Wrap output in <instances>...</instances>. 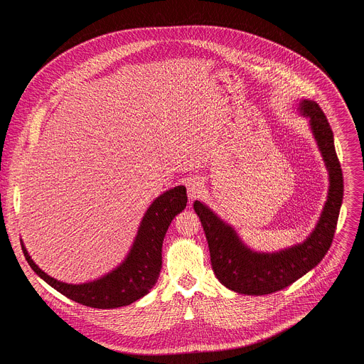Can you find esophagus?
<instances>
[{"instance_id": "1", "label": "esophagus", "mask_w": 364, "mask_h": 364, "mask_svg": "<svg viewBox=\"0 0 364 364\" xmlns=\"http://www.w3.org/2000/svg\"><path fill=\"white\" fill-rule=\"evenodd\" d=\"M186 186H187L188 197H190L191 200L200 197L201 193H203V190H204V186H203V183L200 181V178H196V177H194V178H190Z\"/></svg>"}]
</instances>
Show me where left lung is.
<instances>
[{"mask_svg":"<svg viewBox=\"0 0 364 364\" xmlns=\"http://www.w3.org/2000/svg\"><path fill=\"white\" fill-rule=\"evenodd\" d=\"M301 111L309 118L311 129L330 173L328 198L323 215L304 243L271 255L255 253L239 240L230 226L225 225L203 203H193L209 243L213 272L225 287L235 292L267 295L281 291L317 267L333 243L344 188L341 166L336 154L331 127L318 103L304 100Z\"/></svg>","mask_w":364,"mask_h":364,"instance_id":"left-lung-1","label":"left lung"}]
</instances>
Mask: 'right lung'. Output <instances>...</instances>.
I'll use <instances>...</instances> for the list:
<instances>
[{"instance_id": "right-lung-1", "label": "right lung", "mask_w": 364, "mask_h": 364, "mask_svg": "<svg viewBox=\"0 0 364 364\" xmlns=\"http://www.w3.org/2000/svg\"><path fill=\"white\" fill-rule=\"evenodd\" d=\"M186 204L187 191L183 186L174 187L154 200L141 222L125 262L107 277L89 284L70 285L48 277L31 261L24 245H21V249L31 269L72 301L99 309L129 305L148 294L157 282L163 267L161 249L164 236L171 220L184 210Z\"/></svg>"}]
</instances>
